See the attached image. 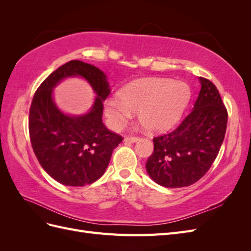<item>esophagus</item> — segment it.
Segmentation results:
<instances>
[{
  "label": "esophagus",
  "mask_w": 251,
  "mask_h": 251,
  "mask_svg": "<svg viewBox=\"0 0 251 251\" xmlns=\"http://www.w3.org/2000/svg\"><path fill=\"white\" fill-rule=\"evenodd\" d=\"M138 139H139V137H137V136H128V137L125 138V141L126 142H136Z\"/></svg>",
  "instance_id": "esophagus-1"
}]
</instances>
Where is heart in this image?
Returning a JSON list of instances; mask_svg holds the SVG:
<instances>
[{
	"instance_id": "1",
	"label": "heart",
	"mask_w": 251,
	"mask_h": 251,
	"mask_svg": "<svg viewBox=\"0 0 251 251\" xmlns=\"http://www.w3.org/2000/svg\"><path fill=\"white\" fill-rule=\"evenodd\" d=\"M191 97L187 83L180 80L144 78L136 80L104 102V113L113 130H120L138 113L139 123L151 132L172 127L183 114Z\"/></svg>"
}]
</instances>
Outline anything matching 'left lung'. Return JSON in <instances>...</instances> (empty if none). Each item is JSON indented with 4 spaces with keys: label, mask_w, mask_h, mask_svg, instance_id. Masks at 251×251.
Instances as JSON below:
<instances>
[{
    "label": "left lung",
    "mask_w": 251,
    "mask_h": 251,
    "mask_svg": "<svg viewBox=\"0 0 251 251\" xmlns=\"http://www.w3.org/2000/svg\"><path fill=\"white\" fill-rule=\"evenodd\" d=\"M194 109L174 131L153 138L147 171L165 187L189 186L208 172L223 143L228 113L217 87L200 77Z\"/></svg>",
    "instance_id": "left-lung-1"
}]
</instances>
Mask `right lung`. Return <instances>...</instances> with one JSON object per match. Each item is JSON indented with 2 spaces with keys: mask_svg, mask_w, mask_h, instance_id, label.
Masks as SVG:
<instances>
[{
  "mask_svg": "<svg viewBox=\"0 0 251 251\" xmlns=\"http://www.w3.org/2000/svg\"><path fill=\"white\" fill-rule=\"evenodd\" d=\"M82 76L98 97L86 116H65L51 100V90L68 76ZM107 76L95 66L70 60L53 71L35 91L29 110V136L42 168L59 183L83 186L100 179L112 151L124 137L102 123L103 100L110 94Z\"/></svg>",
  "mask_w": 251,
  "mask_h": 251,
  "instance_id": "right-lung-1",
  "label": "right lung"
}]
</instances>
